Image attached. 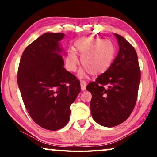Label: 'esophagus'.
Segmentation results:
<instances>
[{"label":"esophagus","mask_w":157,"mask_h":157,"mask_svg":"<svg viewBox=\"0 0 157 157\" xmlns=\"http://www.w3.org/2000/svg\"><path fill=\"white\" fill-rule=\"evenodd\" d=\"M86 85H87V83L85 81H83L81 80V90H86Z\"/></svg>","instance_id":"esophagus-1"}]
</instances>
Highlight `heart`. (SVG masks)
<instances>
[{
    "mask_svg": "<svg viewBox=\"0 0 157 157\" xmlns=\"http://www.w3.org/2000/svg\"><path fill=\"white\" fill-rule=\"evenodd\" d=\"M76 53L80 55L81 62L85 69L81 70L79 76H83L86 72L93 76H100L106 72L114 61L116 47L110 40L98 37H82L76 40L74 50L68 53L66 67L70 71H76L78 64Z\"/></svg>",
    "mask_w": 157,
    "mask_h": 157,
    "instance_id": "obj_1",
    "label": "heart"
}]
</instances>
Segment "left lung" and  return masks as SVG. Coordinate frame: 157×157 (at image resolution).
<instances>
[{"label":"left lung","instance_id":"1","mask_svg":"<svg viewBox=\"0 0 157 157\" xmlns=\"http://www.w3.org/2000/svg\"><path fill=\"white\" fill-rule=\"evenodd\" d=\"M119 52L105 73L86 86L90 92V112L97 123L113 128L125 121L135 108L141 73L135 48L115 34Z\"/></svg>","mask_w":157,"mask_h":157}]
</instances>
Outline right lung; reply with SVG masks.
I'll list each match as a JSON object with an SVG mask.
<instances>
[{"label":"right lung","instance_id":"right-lung-1","mask_svg":"<svg viewBox=\"0 0 157 157\" xmlns=\"http://www.w3.org/2000/svg\"><path fill=\"white\" fill-rule=\"evenodd\" d=\"M63 33H46L22 54L17 81L26 110L42 128L55 131L67 125L70 105L81 91L80 81L63 67L59 41Z\"/></svg>","mask_w":157,"mask_h":157}]
</instances>
